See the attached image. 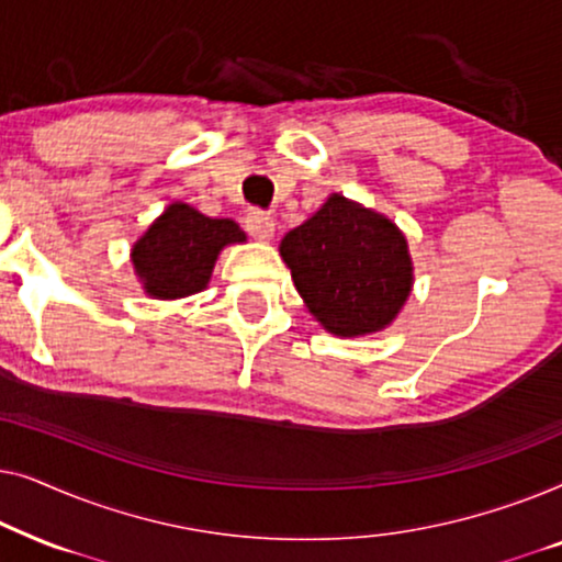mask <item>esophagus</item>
<instances>
[{
    "mask_svg": "<svg viewBox=\"0 0 562 562\" xmlns=\"http://www.w3.org/2000/svg\"><path fill=\"white\" fill-rule=\"evenodd\" d=\"M245 229H248V235L256 237V240H271L276 225L268 214L250 212L248 217H245Z\"/></svg>",
    "mask_w": 562,
    "mask_h": 562,
    "instance_id": "esophagus-1",
    "label": "esophagus"
}]
</instances>
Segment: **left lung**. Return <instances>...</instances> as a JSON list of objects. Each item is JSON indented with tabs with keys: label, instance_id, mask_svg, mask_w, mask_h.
Listing matches in <instances>:
<instances>
[{
	"label": "left lung",
	"instance_id": "1",
	"mask_svg": "<svg viewBox=\"0 0 562 562\" xmlns=\"http://www.w3.org/2000/svg\"><path fill=\"white\" fill-rule=\"evenodd\" d=\"M281 256L310 312L340 337L379 333L412 289L404 235L337 194L283 237Z\"/></svg>",
	"mask_w": 562,
	"mask_h": 562
}]
</instances>
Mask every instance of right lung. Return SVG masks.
Returning <instances> with one entry per match:
<instances>
[{
  "label": "right lung",
  "mask_w": 562,
  "mask_h": 562,
  "mask_svg": "<svg viewBox=\"0 0 562 562\" xmlns=\"http://www.w3.org/2000/svg\"><path fill=\"white\" fill-rule=\"evenodd\" d=\"M243 240L245 233L233 220L204 217L176 202L135 243L133 263L150 296L181 299L206 286L225 245Z\"/></svg>",
  "instance_id": "add662e5"
}]
</instances>
